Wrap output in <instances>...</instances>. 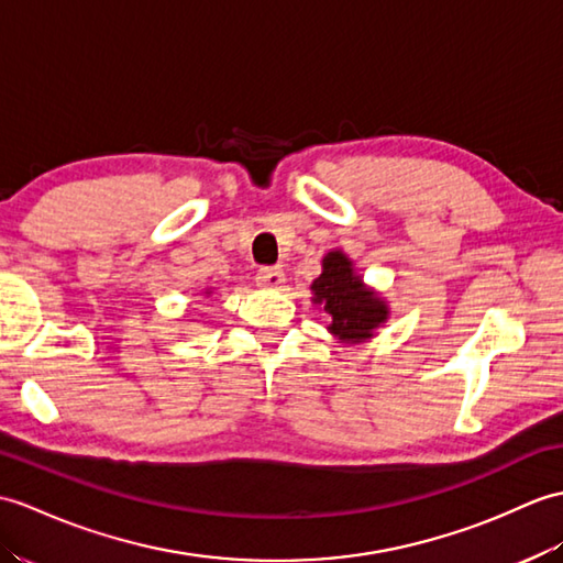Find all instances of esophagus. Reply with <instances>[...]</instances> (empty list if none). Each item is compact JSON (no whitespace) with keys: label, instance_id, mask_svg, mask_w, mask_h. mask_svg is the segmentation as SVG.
<instances>
[{"label":"esophagus","instance_id":"34e87169","mask_svg":"<svg viewBox=\"0 0 563 563\" xmlns=\"http://www.w3.org/2000/svg\"><path fill=\"white\" fill-rule=\"evenodd\" d=\"M256 283L261 287H271V290H278L285 283V273L280 266H266L256 273Z\"/></svg>","mask_w":563,"mask_h":563}]
</instances>
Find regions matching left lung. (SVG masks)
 <instances>
[{
	"label": "left lung",
	"mask_w": 563,
	"mask_h": 563,
	"mask_svg": "<svg viewBox=\"0 0 563 563\" xmlns=\"http://www.w3.org/2000/svg\"><path fill=\"white\" fill-rule=\"evenodd\" d=\"M311 305L329 313L325 329L345 345L372 341L390 317L386 299L362 280L343 250L323 256L321 276L311 283Z\"/></svg>",
	"instance_id": "8db88e82"
}]
</instances>
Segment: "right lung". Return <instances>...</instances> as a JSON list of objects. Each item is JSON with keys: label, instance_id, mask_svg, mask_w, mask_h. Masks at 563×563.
Returning a JSON list of instances; mask_svg holds the SVG:
<instances>
[{"label": "right lung", "instance_id": "add662e5", "mask_svg": "<svg viewBox=\"0 0 563 563\" xmlns=\"http://www.w3.org/2000/svg\"><path fill=\"white\" fill-rule=\"evenodd\" d=\"M211 292H213V287H206V290H203L206 297H211Z\"/></svg>", "mask_w": 563, "mask_h": 563}]
</instances>
